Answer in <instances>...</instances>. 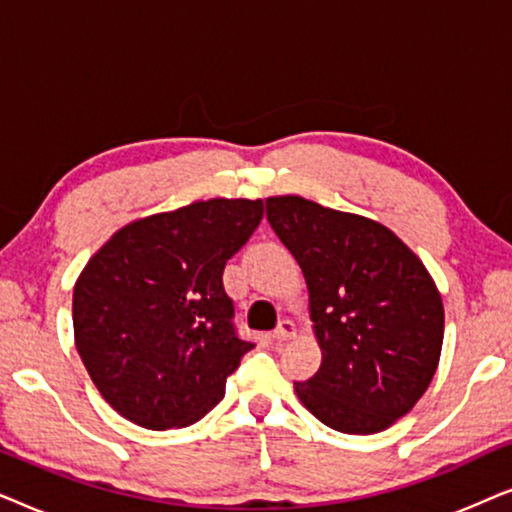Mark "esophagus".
I'll return each mask as SVG.
<instances>
[{"label":"esophagus","mask_w":512,"mask_h":512,"mask_svg":"<svg viewBox=\"0 0 512 512\" xmlns=\"http://www.w3.org/2000/svg\"><path fill=\"white\" fill-rule=\"evenodd\" d=\"M293 335H296V324H293L291 319H282L277 324L275 331H272V338L277 342H284V340H291Z\"/></svg>","instance_id":"esophagus-1"}]
</instances>
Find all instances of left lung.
<instances>
[{
	"label": "left lung",
	"instance_id": "8db88e82",
	"mask_svg": "<svg viewBox=\"0 0 512 512\" xmlns=\"http://www.w3.org/2000/svg\"><path fill=\"white\" fill-rule=\"evenodd\" d=\"M310 291L321 366L293 382L300 403L342 433H377L415 408L436 375L443 300L424 263L382 223L298 195L265 200Z\"/></svg>",
	"mask_w": 512,
	"mask_h": 512
}]
</instances>
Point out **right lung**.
I'll return each mask as SVG.
<instances>
[{
  "label": "right lung",
  "instance_id": "1",
  "mask_svg": "<svg viewBox=\"0 0 512 512\" xmlns=\"http://www.w3.org/2000/svg\"><path fill=\"white\" fill-rule=\"evenodd\" d=\"M261 200L214 198L118 230L74 286V338L111 408L144 429L188 426L226 394L254 342L237 335L223 268Z\"/></svg>",
  "mask_w": 512,
  "mask_h": 512
}]
</instances>
